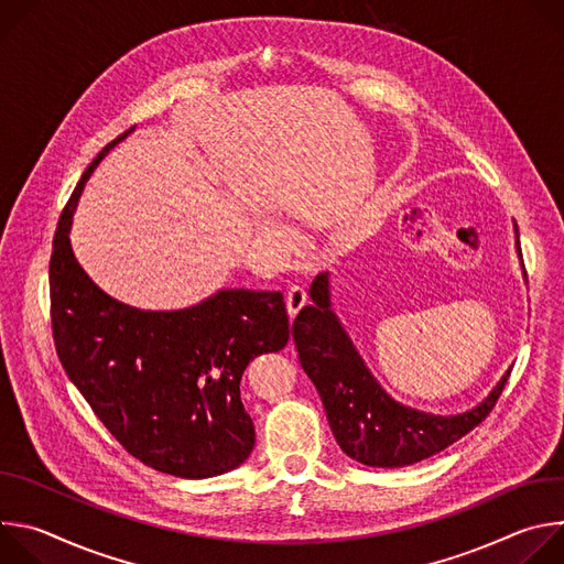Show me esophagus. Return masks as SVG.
I'll use <instances>...</instances> for the list:
<instances>
[{
    "mask_svg": "<svg viewBox=\"0 0 564 564\" xmlns=\"http://www.w3.org/2000/svg\"><path fill=\"white\" fill-rule=\"evenodd\" d=\"M305 303H307L305 290H303V288H292V290L288 292V296H285V305H288L290 318H294V316L301 312V307H303Z\"/></svg>",
    "mask_w": 564,
    "mask_h": 564,
    "instance_id": "1",
    "label": "esophagus"
}]
</instances>
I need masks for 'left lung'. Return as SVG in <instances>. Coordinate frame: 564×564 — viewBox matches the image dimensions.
I'll use <instances>...</instances> for the list:
<instances>
[{
	"label": "left lung",
	"instance_id": "8db88e82",
	"mask_svg": "<svg viewBox=\"0 0 564 564\" xmlns=\"http://www.w3.org/2000/svg\"><path fill=\"white\" fill-rule=\"evenodd\" d=\"M516 252L524 272L518 227ZM310 299L312 305H305L292 324L299 361L324 401L337 444L366 466L399 468L444 451L491 413L511 375L509 368L477 406L457 415H433L399 404L375 379L339 321L328 272L312 281Z\"/></svg>",
	"mask_w": 564,
	"mask_h": 564
}]
</instances>
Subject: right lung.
Listing matches in <instances>:
<instances>
[{
    "label": "right lung",
    "mask_w": 564,
    "mask_h": 564,
    "mask_svg": "<svg viewBox=\"0 0 564 564\" xmlns=\"http://www.w3.org/2000/svg\"><path fill=\"white\" fill-rule=\"evenodd\" d=\"M109 142L70 194L48 265L55 350L107 431L142 464L185 479L223 475L254 448L240 401L250 361L290 339L281 292L227 288L181 310H140L109 296L77 263L70 225Z\"/></svg>",
    "instance_id": "right-lung-1"
}]
</instances>
